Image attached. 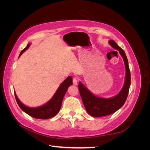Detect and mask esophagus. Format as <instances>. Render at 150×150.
I'll list each match as a JSON object with an SVG mask.
<instances>
[{"label": "esophagus", "instance_id": "1", "mask_svg": "<svg viewBox=\"0 0 150 150\" xmlns=\"http://www.w3.org/2000/svg\"><path fill=\"white\" fill-rule=\"evenodd\" d=\"M72 83H73V84H74V85H78V79H77L74 78L73 79H72Z\"/></svg>", "mask_w": 150, "mask_h": 150}]
</instances>
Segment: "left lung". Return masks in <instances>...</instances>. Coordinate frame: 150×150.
Masks as SVG:
<instances>
[{
	"label": "left lung",
	"mask_w": 150,
	"mask_h": 150,
	"mask_svg": "<svg viewBox=\"0 0 150 150\" xmlns=\"http://www.w3.org/2000/svg\"><path fill=\"white\" fill-rule=\"evenodd\" d=\"M109 44L112 47L119 51L123 59L126 69L125 81L120 93L110 98L98 97L91 92L82 83H79V91L86 110L90 116L95 117L111 115L120 109L126 100L130 87L131 74L126 54L114 40H110Z\"/></svg>",
	"instance_id": "8db88e82"
}]
</instances>
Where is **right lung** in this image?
Listing matches in <instances>:
<instances>
[{
  "mask_svg": "<svg viewBox=\"0 0 150 150\" xmlns=\"http://www.w3.org/2000/svg\"><path fill=\"white\" fill-rule=\"evenodd\" d=\"M30 46V43L28 44L27 47L21 52L19 57L22 55V53L25 52L29 47ZM72 84V77L68 76L60 84L59 87L58 88L52 98L47 103L39 107L30 108L25 106V104H24L19 100L16 94V92H14L15 97L18 105L19 106L21 110L24 111L25 113H27V114L29 115L31 117H34V118L46 120L55 116L59 112V111H60L63 98H64L65 96V94L68 88Z\"/></svg>",
  "mask_w": 150,
  "mask_h": 150,
  "instance_id": "1",
  "label": "right lung"
}]
</instances>
